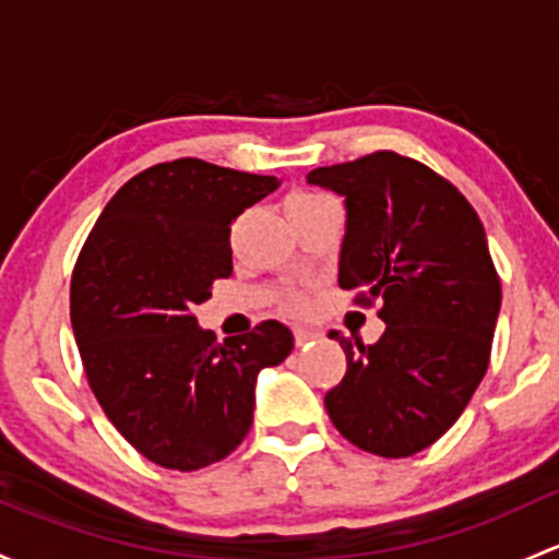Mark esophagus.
Segmentation results:
<instances>
[{
	"label": "esophagus",
	"instance_id": "obj_1",
	"mask_svg": "<svg viewBox=\"0 0 559 559\" xmlns=\"http://www.w3.org/2000/svg\"><path fill=\"white\" fill-rule=\"evenodd\" d=\"M319 337V332H313V329H308V326H295V343H297V348H302V345H308L310 340H316Z\"/></svg>",
	"mask_w": 559,
	"mask_h": 559
}]
</instances>
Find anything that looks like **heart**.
<instances>
[{"label": "heart", "instance_id": "b5f03b06", "mask_svg": "<svg viewBox=\"0 0 559 559\" xmlns=\"http://www.w3.org/2000/svg\"><path fill=\"white\" fill-rule=\"evenodd\" d=\"M308 201H319V195H308V192H302V195L289 198V203H308ZM289 203H286V205H289Z\"/></svg>", "mask_w": 559, "mask_h": 559}]
</instances>
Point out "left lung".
I'll return each mask as SVG.
<instances>
[{
    "instance_id": "obj_1",
    "label": "left lung",
    "mask_w": 559,
    "mask_h": 559,
    "mask_svg": "<svg viewBox=\"0 0 559 559\" xmlns=\"http://www.w3.org/2000/svg\"><path fill=\"white\" fill-rule=\"evenodd\" d=\"M308 185L345 198L337 284L383 302L385 332L354 345L326 393L334 428L356 448L407 457L461 418L487 372L501 281L472 203L442 176L396 152L316 168Z\"/></svg>"
}]
</instances>
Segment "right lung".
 Here are the masks:
<instances>
[{"mask_svg": "<svg viewBox=\"0 0 559 559\" xmlns=\"http://www.w3.org/2000/svg\"><path fill=\"white\" fill-rule=\"evenodd\" d=\"M275 176L185 157L117 190L72 275V329L87 383L117 431L152 463L195 472L246 439L262 369L295 348L281 321L214 343L195 308L230 278L233 222Z\"/></svg>", "mask_w": 559, "mask_h": 559, "instance_id": "1", "label": "right lung"}]
</instances>
